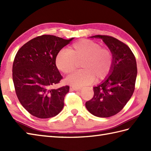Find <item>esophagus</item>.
<instances>
[{"label": "esophagus", "instance_id": "34e87169", "mask_svg": "<svg viewBox=\"0 0 151 151\" xmlns=\"http://www.w3.org/2000/svg\"><path fill=\"white\" fill-rule=\"evenodd\" d=\"M71 89L75 91H79L81 90V89H82V87H75V86H72Z\"/></svg>", "mask_w": 151, "mask_h": 151}]
</instances>
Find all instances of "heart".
I'll return each instance as SVG.
<instances>
[{"mask_svg": "<svg viewBox=\"0 0 151 151\" xmlns=\"http://www.w3.org/2000/svg\"><path fill=\"white\" fill-rule=\"evenodd\" d=\"M82 69L67 78L69 84L82 86L104 80L109 75L114 63L111 50L95 41L82 40L73 43L67 49L59 52L56 58V65L60 71L70 74L75 70L77 62Z\"/></svg>", "mask_w": 151, "mask_h": 151, "instance_id": "1", "label": "heart"}]
</instances>
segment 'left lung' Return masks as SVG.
<instances>
[{"mask_svg":"<svg viewBox=\"0 0 151 151\" xmlns=\"http://www.w3.org/2000/svg\"><path fill=\"white\" fill-rule=\"evenodd\" d=\"M111 50L112 69L108 77L93 88L94 95L86 102L87 110L95 116L109 117L119 113L132 97L137 76L136 60L126 44L115 37L97 35Z\"/></svg>","mask_w":151,"mask_h":151,"instance_id":"left-lung-1","label":"left lung"}]
</instances>
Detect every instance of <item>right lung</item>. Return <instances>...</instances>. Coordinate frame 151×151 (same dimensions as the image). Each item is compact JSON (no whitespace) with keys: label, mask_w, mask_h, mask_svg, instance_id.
<instances>
[{"label":"right lung","mask_w":151,"mask_h":151,"mask_svg":"<svg viewBox=\"0 0 151 151\" xmlns=\"http://www.w3.org/2000/svg\"><path fill=\"white\" fill-rule=\"evenodd\" d=\"M73 39L43 35L28 41L16 54L12 68L15 93L21 105L33 116L50 118L63 109L69 86L53 88L62 79L56 58Z\"/></svg>","instance_id":"1"}]
</instances>
